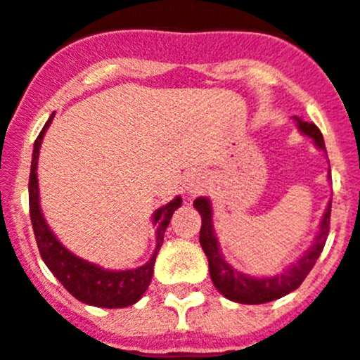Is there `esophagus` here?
<instances>
[{
  "label": "esophagus",
  "mask_w": 360,
  "mask_h": 360,
  "mask_svg": "<svg viewBox=\"0 0 360 360\" xmlns=\"http://www.w3.org/2000/svg\"><path fill=\"white\" fill-rule=\"evenodd\" d=\"M202 188H204L202 174H193V176L186 181L188 193H199V190H202Z\"/></svg>",
  "instance_id": "obj_1"
}]
</instances>
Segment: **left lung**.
<instances>
[{
  "label": "left lung",
  "instance_id": "1",
  "mask_svg": "<svg viewBox=\"0 0 360 360\" xmlns=\"http://www.w3.org/2000/svg\"><path fill=\"white\" fill-rule=\"evenodd\" d=\"M295 120H297L298 129L304 134H307V136H311L312 142H314V146H316L318 149L327 153L321 131L312 122H305V120L298 119V117H295ZM193 207L199 211L200 218H202L199 241L204 254L207 256L210 275L214 288H217L224 297L229 298V300L233 302H238V304L257 305L277 300V298H282L284 295L297 290L302 282H304V278L309 275V271L312 270V266L316 264V259L320 257L321 250H323L325 247V241H327L328 236L332 200H328L327 210H325L323 218H321L320 233L314 238L312 247L297 261V264L288 268L284 274L271 275V277H250V275L241 274L236 268L231 266V264L224 259L221 250L218 248V240L217 236H214L213 227V207H211L210 199L199 197V199L193 200Z\"/></svg>",
  "mask_w": 360,
  "mask_h": 360
}]
</instances>
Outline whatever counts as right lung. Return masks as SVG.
<instances>
[{
	"instance_id": "add662e5",
	"label": "right lung",
	"mask_w": 360,
	"mask_h": 360,
	"mask_svg": "<svg viewBox=\"0 0 360 360\" xmlns=\"http://www.w3.org/2000/svg\"><path fill=\"white\" fill-rule=\"evenodd\" d=\"M55 115V113H53ZM53 115L42 127L40 134L33 143V158H32V170H30V218H32L33 233H35L37 247H39L42 261L46 266L51 270V274L62 282V286L78 298L83 304L94 305V307H127L133 305L142 298L146 290L149 288L150 278L154 271V261H156L158 252L163 245L165 229L169 227L170 218L174 211L183 204L181 197H176L169 204L161 206L160 210L154 211L153 224L156 226V248L154 254L146 264L133 270H106L97 264L89 263L82 257L74 256L72 252L67 250L58 238L53 234L49 226L44 220L42 210L39 202V179H37V163H39V150L42 146V139L46 129L53 122Z\"/></svg>"
}]
</instances>
